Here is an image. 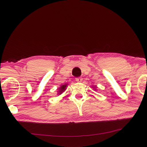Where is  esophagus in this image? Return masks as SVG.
Masks as SVG:
<instances>
[{
  "mask_svg": "<svg viewBox=\"0 0 147 147\" xmlns=\"http://www.w3.org/2000/svg\"><path fill=\"white\" fill-rule=\"evenodd\" d=\"M75 80H76V81L77 82H82V80H83V79L82 78H80V77L76 78H75Z\"/></svg>",
  "mask_w": 147,
  "mask_h": 147,
  "instance_id": "34e87169",
  "label": "esophagus"
}]
</instances>
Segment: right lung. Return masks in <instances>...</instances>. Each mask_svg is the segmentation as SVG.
I'll use <instances>...</instances> for the list:
<instances>
[{"instance_id": "add662e5", "label": "right lung", "mask_w": 147, "mask_h": 147, "mask_svg": "<svg viewBox=\"0 0 147 147\" xmlns=\"http://www.w3.org/2000/svg\"><path fill=\"white\" fill-rule=\"evenodd\" d=\"M65 87H66V85H62L61 86V88H59V94H61V93L64 91L65 89Z\"/></svg>"}]
</instances>
